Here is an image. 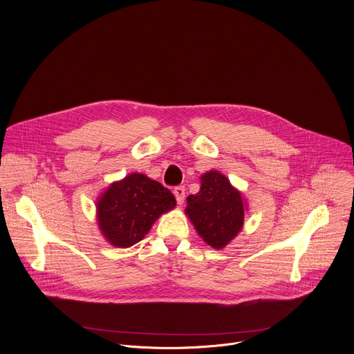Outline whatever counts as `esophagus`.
<instances>
[{"label":"esophagus","mask_w":354,"mask_h":354,"mask_svg":"<svg viewBox=\"0 0 354 354\" xmlns=\"http://www.w3.org/2000/svg\"><path fill=\"white\" fill-rule=\"evenodd\" d=\"M173 194H174V196H176V199H177V203H178V205H183V203H184V199H185V188H184L183 185L176 187V188L173 189Z\"/></svg>","instance_id":"obj_1"}]
</instances>
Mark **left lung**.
<instances>
[{"label": "left lung", "mask_w": 354, "mask_h": 354, "mask_svg": "<svg viewBox=\"0 0 354 354\" xmlns=\"http://www.w3.org/2000/svg\"><path fill=\"white\" fill-rule=\"evenodd\" d=\"M247 201L218 170L201 176V188L187 198L185 215L199 237L212 248H225L243 230Z\"/></svg>", "instance_id": "8db88e82"}]
</instances>
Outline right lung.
<instances>
[{
    "mask_svg": "<svg viewBox=\"0 0 354 354\" xmlns=\"http://www.w3.org/2000/svg\"><path fill=\"white\" fill-rule=\"evenodd\" d=\"M174 207L176 198L170 189L142 173H131L99 195L96 219L110 245L128 248L142 240L153 223Z\"/></svg>",
    "mask_w": 354,
    "mask_h": 354,
    "instance_id": "right-lung-1",
    "label": "right lung"
}]
</instances>
